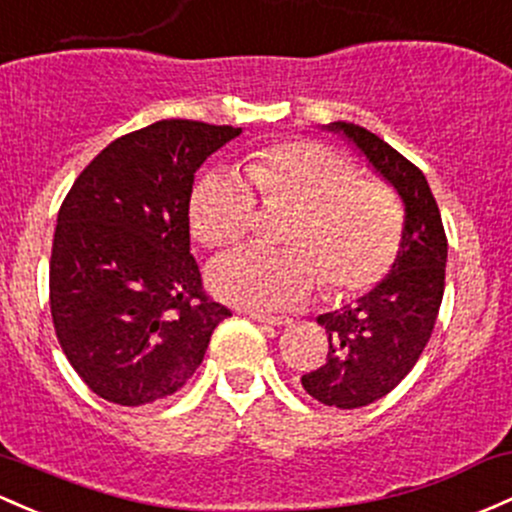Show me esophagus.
<instances>
[{
    "label": "esophagus",
    "mask_w": 512,
    "mask_h": 512,
    "mask_svg": "<svg viewBox=\"0 0 512 512\" xmlns=\"http://www.w3.org/2000/svg\"><path fill=\"white\" fill-rule=\"evenodd\" d=\"M247 316H250L252 320H257V323L274 325V328H282V325L291 323L289 316H269V313H260V311H247Z\"/></svg>",
    "instance_id": "esophagus-1"
}]
</instances>
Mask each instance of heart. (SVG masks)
I'll return each mask as SVG.
<instances>
[{"instance_id": "1", "label": "heart", "mask_w": 512, "mask_h": 512, "mask_svg": "<svg viewBox=\"0 0 512 512\" xmlns=\"http://www.w3.org/2000/svg\"><path fill=\"white\" fill-rule=\"evenodd\" d=\"M247 180L235 170L199 179L189 216L209 247L240 240L257 211V190L301 204L289 250L243 245L216 257L209 284L221 299L274 311L299 306L323 282L335 294H359L384 279L401 240V206L389 187L359 179L355 162L311 140H284L257 150Z\"/></svg>"}]
</instances>
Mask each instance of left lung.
I'll use <instances>...</instances> for the list:
<instances>
[{
    "mask_svg": "<svg viewBox=\"0 0 512 512\" xmlns=\"http://www.w3.org/2000/svg\"><path fill=\"white\" fill-rule=\"evenodd\" d=\"M325 128L352 140L406 206L391 272L357 303L316 318L328 333V357L301 384L325 406L350 411L396 389L423 355L445 294L447 235L428 179L411 160L355 123Z\"/></svg>",
    "mask_w": 512,
    "mask_h": 512,
    "instance_id": "left-lung-1",
    "label": "left lung"
}]
</instances>
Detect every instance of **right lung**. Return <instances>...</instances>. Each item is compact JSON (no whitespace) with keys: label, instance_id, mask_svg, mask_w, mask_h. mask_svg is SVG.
Returning a JSON list of instances; mask_svg holds the SVG:
<instances>
[{"label":"right lung","instance_id":"right-lung-1","mask_svg":"<svg viewBox=\"0 0 512 512\" xmlns=\"http://www.w3.org/2000/svg\"><path fill=\"white\" fill-rule=\"evenodd\" d=\"M240 128L165 119L84 167L58 211L50 313L67 362L104 401L143 406L182 389L233 313L189 252L194 172Z\"/></svg>","mask_w":512,"mask_h":512}]
</instances>
